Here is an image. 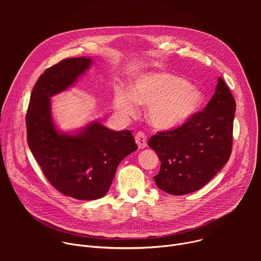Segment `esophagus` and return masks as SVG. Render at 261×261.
<instances>
[{"label":"esophagus","instance_id":"34e87169","mask_svg":"<svg viewBox=\"0 0 261 261\" xmlns=\"http://www.w3.org/2000/svg\"><path fill=\"white\" fill-rule=\"evenodd\" d=\"M135 141H136V143H137L139 148H144L147 145V143H146V136L142 132H138L135 135Z\"/></svg>","mask_w":261,"mask_h":261}]
</instances>
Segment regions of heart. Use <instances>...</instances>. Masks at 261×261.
I'll return each instance as SVG.
<instances>
[{
	"label": "heart",
	"instance_id": "b5f03b06",
	"mask_svg": "<svg viewBox=\"0 0 261 261\" xmlns=\"http://www.w3.org/2000/svg\"><path fill=\"white\" fill-rule=\"evenodd\" d=\"M203 102L204 95L199 89L165 72L139 74L131 91L121 89L114 97L116 111L125 117L136 115L138 103L147 106L148 122L159 130H170L189 121Z\"/></svg>",
	"mask_w": 261,
	"mask_h": 261
}]
</instances>
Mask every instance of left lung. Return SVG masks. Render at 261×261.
Wrapping results in <instances>:
<instances>
[{
    "instance_id": "left-lung-1",
    "label": "left lung",
    "mask_w": 261,
    "mask_h": 261,
    "mask_svg": "<svg viewBox=\"0 0 261 261\" xmlns=\"http://www.w3.org/2000/svg\"><path fill=\"white\" fill-rule=\"evenodd\" d=\"M236 101L221 77L215 94L200 113L174 130L148 140L161 167L157 187L170 195L199 190L224 166L231 153Z\"/></svg>"
}]
</instances>
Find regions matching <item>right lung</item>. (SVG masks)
<instances>
[{
  "instance_id": "add662e5",
  "label": "right lung",
  "mask_w": 261,
  "mask_h": 261,
  "mask_svg": "<svg viewBox=\"0 0 261 261\" xmlns=\"http://www.w3.org/2000/svg\"><path fill=\"white\" fill-rule=\"evenodd\" d=\"M92 58L65 59L37 81L27 113L30 150L54 187L69 197L95 200L109 190L118 165L137 150L130 130L114 131L99 121L81 129H58L51 98L75 85L90 69Z\"/></svg>"
}]
</instances>
